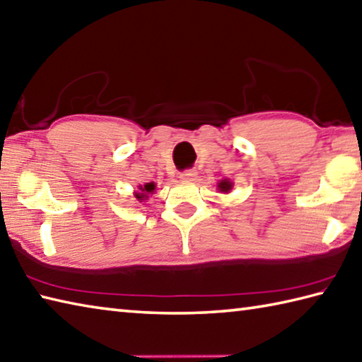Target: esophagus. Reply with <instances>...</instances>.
Listing matches in <instances>:
<instances>
[{"label":"esophagus","instance_id":"34e87169","mask_svg":"<svg viewBox=\"0 0 362 362\" xmlns=\"http://www.w3.org/2000/svg\"><path fill=\"white\" fill-rule=\"evenodd\" d=\"M194 177H196L194 169H187V170H183V173H180V179L183 182H192V180H194Z\"/></svg>","mask_w":362,"mask_h":362}]
</instances>
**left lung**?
Segmentation results:
<instances>
[{
	"label": "left lung",
	"instance_id": "left-lung-1",
	"mask_svg": "<svg viewBox=\"0 0 362 362\" xmlns=\"http://www.w3.org/2000/svg\"><path fill=\"white\" fill-rule=\"evenodd\" d=\"M231 187H233V183L229 182V180H221L218 183V189H220V192H223V193H228L229 189H231Z\"/></svg>",
	"mask_w": 362,
	"mask_h": 362
}]
</instances>
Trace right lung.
I'll return each instance as SVG.
<instances>
[{
    "mask_svg": "<svg viewBox=\"0 0 362 362\" xmlns=\"http://www.w3.org/2000/svg\"><path fill=\"white\" fill-rule=\"evenodd\" d=\"M139 189H141V193H136L134 196L137 198V201H144L146 198H148V194L150 193H153L155 192V183L153 182H150V183H146V185H141L139 187Z\"/></svg>",
    "mask_w": 362,
    "mask_h": 362,
    "instance_id": "obj_1",
    "label": "right lung"
}]
</instances>
